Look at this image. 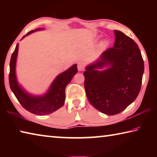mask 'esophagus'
<instances>
[{
	"mask_svg": "<svg viewBox=\"0 0 157 157\" xmlns=\"http://www.w3.org/2000/svg\"><path fill=\"white\" fill-rule=\"evenodd\" d=\"M85 68V63L83 61H80L78 63V68L79 71H82L84 70Z\"/></svg>",
	"mask_w": 157,
	"mask_h": 157,
	"instance_id": "34e87169",
	"label": "esophagus"
}]
</instances>
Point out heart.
Instances as JSON below:
<instances>
[{"instance_id": "obj_1", "label": "heart", "mask_w": 157, "mask_h": 157, "mask_svg": "<svg viewBox=\"0 0 157 157\" xmlns=\"http://www.w3.org/2000/svg\"><path fill=\"white\" fill-rule=\"evenodd\" d=\"M107 41H104V44H105V45H107Z\"/></svg>"}]
</instances>
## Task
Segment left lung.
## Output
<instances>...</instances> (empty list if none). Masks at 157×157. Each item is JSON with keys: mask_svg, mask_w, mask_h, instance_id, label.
Returning a JSON list of instances; mask_svg holds the SVG:
<instances>
[{"mask_svg": "<svg viewBox=\"0 0 157 157\" xmlns=\"http://www.w3.org/2000/svg\"><path fill=\"white\" fill-rule=\"evenodd\" d=\"M113 48L87 66L84 72V89L93 107L109 116L121 113L136 100L141 88L144 62L133 39L114 30ZM105 66L109 68L98 71Z\"/></svg>", "mask_w": 157, "mask_h": 157, "instance_id": "left-lung-1", "label": "left lung"}]
</instances>
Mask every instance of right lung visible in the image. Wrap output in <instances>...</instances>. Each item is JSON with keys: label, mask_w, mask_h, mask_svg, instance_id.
Listing matches in <instances>:
<instances>
[{"label": "right lung", "mask_w": 157, "mask_h": 157, "mask_svg": "<svg viewBox=\"0 0 157 157\" xmlns=\"http://www.w3.org/2000/svg\"><path fill=\"white\" fill-rule=\"evenodd\" d=\"M40 28L30 31L26 34L29 35ZM25 36H23L24 38ZM18 50V44L17 45L14 52L12 53L10 63L9 82L10 89L14 93L20 104L30 113L39 116L50 114L57 111L64 105L65 89L70 83L73 76L78 73L77 64H74L68 70L59 74L52 82L46 94L40 96H34L26 92L21 85L18 84L16 76V63Z\"/></svg>", "instance_id": "right-lung-1"}]
</instances>
